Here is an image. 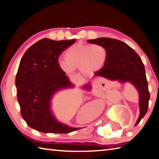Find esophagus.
Segmentation results:
<instances>
[{"mask_svg":"<svg viewBox=\"0 0 159 159\" xmlns=\"http://www.w3.org/2000/svg\"><path fill=\"white\" fill-rule=\"evenodd\" d=\"M93 85L95 86V87H96V88H99V87H102V88H103V85H102V81L101 80H95L93 81Z\"/></svg>","mask_w":159,"mask_h":159,"instance_id":"obj_1","label":"esophagus"}]
</instances>
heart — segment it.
Instances as JSON below:
<instances>
[{"instance_id": "b5f03b06", "label": "heart", "mask_w": 159, "mask_h": 159, "mask_svg": "<svg viewBox=\"0 0 159 159\" xmlns=\"http://www.w3.org/2000/svg\"><path fill=\"white\" fill-rule=\"evenodd\" d=\"M64 60L58 61V66L67 74H73L79 68L85 76H91L100 70L107 62L108 51L99 44H83L70 46L64 54Z\"/></svg>"}]
</instances>
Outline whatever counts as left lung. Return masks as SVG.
<instances>
[{
  "instance_id": "8db88e82",
  "label": "left lung",
  "mask_w": 159,
  "mask_h": 159,
  "mask_svg": "<svg viewBox=\"0 0 159 159\" xmlns=\"http://www.w3.org/2000/svg\"><path fill=\"white\" fill-rule=\"evenodd\" d=\"M88 42L103 45L108 51L105 65L95 72V76L122 83L129 82L138 91L140 113L135 123V125H138L146 114L150 98L145 68L141 58L128 45L116 39L98 38L88 40Z\"/></svg>"
}]
</instances>
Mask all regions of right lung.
<instances>
[{"instance_id": "1", "label": "right lung", "mask_w": 159, "mask_h": 159, "mask_svg": "<svg viewBox=\"0 0 159 159\" xmlns=\"http://www.w3.org/2000/svg\"><path fill=\"white\" fill-rule=\"evenodd\" d=\"M76 42L41 39L21 57L15 79L21 114L29 127L44 133H69L79 130L56 119L51 110V99L63 89L74 88L58 66L61 53ZM90 83L83 86L91 90Z\"/></svg>"}]
</instances>
